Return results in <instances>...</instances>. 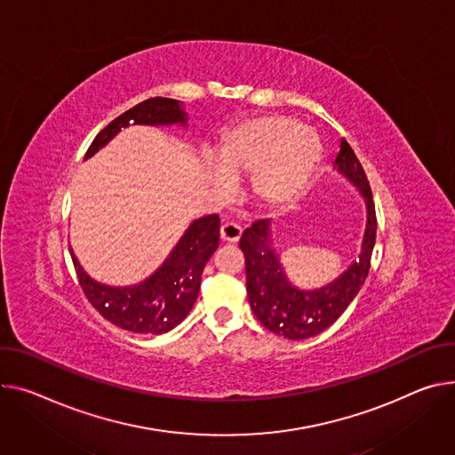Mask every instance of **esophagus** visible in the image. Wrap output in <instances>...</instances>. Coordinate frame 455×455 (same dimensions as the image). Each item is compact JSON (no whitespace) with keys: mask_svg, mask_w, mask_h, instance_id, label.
<instances>
[{"mask_svg":"<svg viewBox=\"0 0 455 455\" xmlns=\"http://www.w3.org/2000/svg\"><path fill=\"white\" fill-rule=\"evenodd\" d=\"M220 235L225 243H237L239 237H241V227L235 225V223H223L221 225V230H220Z\"/></svg>","mask_w":455,"mask_h":455,"instance_id":"1","label":"esophagus"}]
</instances>
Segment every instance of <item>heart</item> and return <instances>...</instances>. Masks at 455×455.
Listing matches in <instances>:
<instances>
[{"label": "heart", "mask_w": 455, "mask_h": 455, "mask_svg": "<svg viewBox=\"0 0 455 455\" xmlns=\"http://www.w3.org/2000/svg\"><path fill=\"white\" fill-rule=\"evenodd\" d=\"M324 154L319 134L292 116L261 114L228 129L212 152L203 178L218 194L232 181L251 179V192L267 209L294 203L308 188Z\"/></svg>", "instance_id": "obj_1"}]
</instances>
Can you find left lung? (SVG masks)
I'll return each mask as SVG.
<instances>
[{"label": "left lung", "mask_w": 455, "mask_h": 455, "mask_svg": "<svg viewBox=\"0 0 455 455\" xmlns=\"http://www.w3.org/2000/svg\"><path fill=\"white\" fill-rule=\"evenodd\" d=\"M334 171L341 174L364 199L366 223L361 251L345 272L321 288H299L286 275L274 246L272 220H259L241 235L239 249L246 265V292L254 315L270 332L286 339H307L321 334L348 308L368 275L376 244V209L370 185L357 156L341 140Z\"/></svg>", "instance_id": "1"}]
</instances>
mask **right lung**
<instances>
[{
	"instance_id": "1",
	"label": "right lung",
	"mask_w": 455,
	"mask_h": 455,
	"mask_svg": "<svg viewBox=\"0 0 455 455\" xmlns=\"http://www.w3.org/2000/svg\"><path fill=\"white\" fill-rule=\"evenodd\" d=\"M188 116L185 105L171 98H150L123 112L119 117L96 136L85 159L107 147L121 129L131 125L147 127H181L187 129ZM220 244L218 214L194 220L183 232L171 254L147 279L129 284L112 286L96 281L79 265L72 246L68 251L74 261L79 284L92 307L112 324L136 334H164L178 326L192 310L206 261L212 258Z\"/></svg>"
}]
</instances>
